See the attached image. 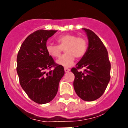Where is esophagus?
Returning a JSON list of instances; mask_svg holds the SVG:
<instances>
[{"label":"esophagus","instance_id":"34e87169","mask_svg":"<svg viewBox=\"0 0 128 128\" xmlns=\"http://www.w3.org/2000/svg\"><path fill=\"white\" fill-rule=\"evenodd\" d=\"M64 70H65V72H70V69L68 68H64Z\"/></svg>","mask_w":128,"mask_h":128}]
</instances>
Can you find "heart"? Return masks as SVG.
I'll return each instance as SVG.
<instances>
[{"label": "heart", "instance_id": "b5f03b06", "mask_svg": "<svg viewBox=\"0 0 128 128\" xmlns=\"http://www.w3.org/2000/svg\"><path fill=\"white\" fill-rule=\"evenodd\" d=\"M58 45L48 44L46 46L47 52L54 58L60 56L63 49L66 54L59 58L57 63L64 67H70L73 64L75 57L80 59L84 56L88 49V42L86 38L76 35H62L56 38Z\"/></svg>", "mask_w": 128, "mask_h": 128}]
</instances>
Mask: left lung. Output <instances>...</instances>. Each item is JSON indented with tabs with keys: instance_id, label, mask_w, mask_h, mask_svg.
Here are the masks:
<instances>
[{
	"instance_id": "1",
	"label": "left lung",
	"mask_w": 128,
	"mask_h": 128,
	"mask_svg": "<svg viewBox=\"0 0 128 128\" xmlns=\"http://www.w3.org/2000/svg\"><path fill=\"white\" fill-rule=\"evenodd\" d=\"M88 39V47L84 56L71 71L76 93L85 101L99 99L105 92L110 80L111 63L108 51L101 40L90 29L83 28ZM84 68L83 72L78 71Z\"/></svg>"
}]
</instances>
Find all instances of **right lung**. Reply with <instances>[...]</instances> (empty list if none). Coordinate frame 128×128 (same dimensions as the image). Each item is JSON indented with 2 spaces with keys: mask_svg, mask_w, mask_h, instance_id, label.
I'll list each match as a JSON object with an SVG mask.
<instances>
[{
  "mask_svg": "<svg viewBox=\"0 0 128 128\" xmlns=\"http://www.w3.org/2000/svg\"><path fill=\"white\" fill-rule=\"evenodd\" d=\"M56 31L40 29L34 32L24 40L17 54L20 86L32 100L39 104L52 100L64 74V67L55 62L46 49L48 39ZM47 70H50L48 73Z\"/></svg>",
  "mask_w": 128,
  "mask_h": 128,
  "instance_id": "right-lung-1",
  "label": "right lung"
}]
</instances>
